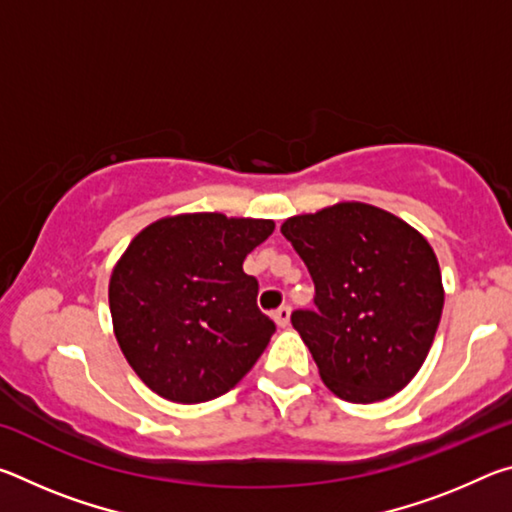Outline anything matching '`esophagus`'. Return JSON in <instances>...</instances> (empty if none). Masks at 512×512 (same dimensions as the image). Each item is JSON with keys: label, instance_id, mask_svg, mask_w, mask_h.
Returning a JSON list of instances; mask_svg holds the SVG:
<instances>
[{"label": "esophagus", "instance_id": "obj_1", "mask_svg": "<svg viewBox=\"0 0 512 512\" xmlns=\"http://www.w3.org/2000/svg\"><path fill=\"white\" fill-rule=\"evenodd\" d=\"M289 318H291V307H289V305L280 307V309H277L275 314H273V320H275V323L280 325V327H287V325H289Z\"/></svg>", "mask_w": 512, "mask_h": 512}]
</instances>
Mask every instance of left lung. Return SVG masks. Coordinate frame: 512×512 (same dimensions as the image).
Here are the masks:
<instances>
[{"label":"left lung","instance_id":"left-lung-1","mask_svg":"<svg viewBox=\"0 0 512 512\" xmlns=\"http://www.w3.org/2000/svg\"><path fill=\"white\" fill-rule=\"evenodd\" d=\"M282 235L314 280L316 309H296L291 323L325 386L357 404L402 391L427 359L445 302L427 239L366 203L293 216Z\"/></svg>","mask_w":512,"mask_h":512}]
</instances>
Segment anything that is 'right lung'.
<instances>
[{"label": "right lung", "mask_w": 512, "mask_h": 512, "mask_svg": "<svg viewBox=\"0 0 512 512\" xmlns=\"http://www.w3.org/2000/svg\"><path fill=\"white\" fill-rule=\"evenodd\" d=\"M273 221L183 214L137 235L110 277V314L126 361L171 402L228 393L275 332L257 307L259 284L244 259Z\"/></svg>", "instance_id": "right-lung-1"}]
</instances>
